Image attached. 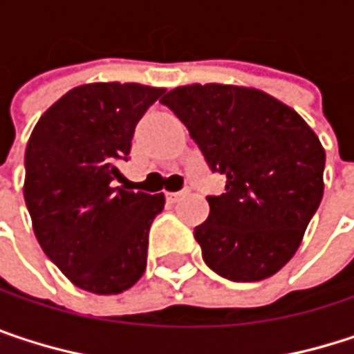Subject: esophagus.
Masks as SVG:
<instances>
[{"mask_svg": "<svg viewBox=\"0 0 354 354\" xmlns=\"http://www.w3.org/2000/svg\"><path fill=\"white\" fill-rule=\"evenodd\" d=\"M186 192H188V190H180V192H168V194H166V198H168L170 203H176L178 198H182V196H184Z\"/></svg>", "mask_w": 354, "mask_h": 354, "instance_id": "obj_1", "label": "esophagus"}]
</instances>
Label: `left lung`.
Here are the masks:
<instances>
[{
    "label": "left lung",
    "mask_w": 354,
    "mask_h": 354,
    "mask_svg": "<svg viewBox=\"0 0 354 354\" xmlns=\"http://www.w3.org/2000/svg\"><path fill=\"white\" fill-rule=\"evenodd\" d=\"M188 129L225 192L209 194L194 227L205 264L219 277L254 283L297 252L324 194L326 153L306 120L272 96L238 86L194 84L162 100Z\"/></svg>",
    "instance_id": "left-lung-1"
}]
</instances>
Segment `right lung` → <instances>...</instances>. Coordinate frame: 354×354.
I'll list each match as a JSON object with an SVG mask.
<instances>
[{
    "instance_id": "1",
    "label": "right lung",
    "mask_w": 354,
    "mask_h": 354,
    "mask_svg": "<svg viewBox=\"0 0 354 354\" xmlns=\"http://www.w3.org/2000/svg\"><path fill=\"white\" fill-rule=\"evenodd\" d=\"M162 88L90 84L67 92L36 122L26 145L24 198L36 240L80 289L114 295L147 266L149 227L164 194L118 186V164Z\"/></svg>"
}]
</instances>
